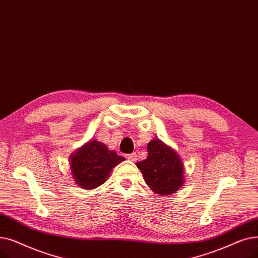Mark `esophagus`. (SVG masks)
<instances>
[{
  "label": "esophagus",
  "instance_id": "1",
  "mask_svg": "<svg viewBox=\"0 0 258 258\" xmlns=\"http://www.w3.org/2000/svg\"><path fill=\"white\" fill-rule=\"evenodd\" d=\"M137 153L133 152V153H130V154H126V158L128 159V161H131V162H134L137 159Z\"/></svg>",
  "mask_w": 258,
  "mask_h": 258
}]
</instances>
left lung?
Listing matches in <instances>:
<instances>
[{
    "label": "left lung",
    "mask_w": 258,
    "mask_h": 258,
    "mask_svg": "<svg viewBox=\"0 0 258 258\" xmlns=\"http://www.w3.org/2000/svg\"><path fill=\"white\" fill-rule=\"evenodd\" d=\"M147 150V158L137 163L147 185L159 195L175 193L185 182L179 155L158 139L152 140Z\"/></svg>",
    "instance_id": "1"
}]
</instances>
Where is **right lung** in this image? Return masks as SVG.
<instances>
[{
  "label": "right lung",
  "instance_id": "add662e5",
  "mask_svg": "<svg viewBox=\"0 0 258 258\" xmlns=\"http://www.w3.org/2000/svg\"><path fill=\"white\" fill-rule=\"evenodd\" d=\"M122 161L124 157L94 140L70 155L71 174L81 188L94 189L104 183L113 167Z\"/></svg>",
  "mask_w": 258,
  "mask_h": 258
}]
</instances>
